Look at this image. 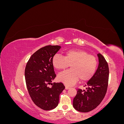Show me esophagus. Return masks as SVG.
Listing matches in <instances>:
<instances>
[{"label": "esophagus", "mask_w": 124, "mask_h": 124, "mask_svg": "<svg viewBox=\"0 0 124 124\" xmlns=\"http://www.w3.org/2000/svg\"><path fill=\"white\" fill-rule=\"evenodd\" d=\"M70 88V87H69V86H65V89H69Z\"/></svg>", "instance_id": "1"}]
</instances>
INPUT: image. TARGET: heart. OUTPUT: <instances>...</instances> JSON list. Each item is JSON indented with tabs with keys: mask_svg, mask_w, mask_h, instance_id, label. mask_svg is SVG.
Returning <instances> with one entry per match:
<instances>
[{
	"mask_svg": "<svg viewBox=\"0 0 124 124\" xmlns=\"http://www.w3.org/2000/svg\"><path fill=\"white\" fill-rule=\"evenodd\" d=\"M52 63L57 70H63L71 65V70L59 73L58 79L66 85L74 84L79 78L81 81L89 80L94 74L97 62L94 56L82 50H70L66 52L65 56L55 54Z\"/></svg>",
	"mask_w": 124,
	"mask_h": 124,
	"instance_id": "heart-1",
	"label": "heart"
}]
</instances>
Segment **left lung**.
Segmentation results:
<instances>
[{
    "instance_id": "8db88e82",
    "label": "left lung",
    "mask_w": 124,
    "mask_h": 124,
    "mask_svg": "<svg viewBox=\"0 0 124 124\" xmlns=\"http://www.w3.org/2000/svg\"><path fill=\"white\" fill-rule=\"evenodd\" d=\"M99 63L95 74L86 84V90L78 89L73 100L75 109L88 112L98 107L103 99L107 91L109 69L107 61L100 53L97 54Z\"/></svg>"
}]
</instances>
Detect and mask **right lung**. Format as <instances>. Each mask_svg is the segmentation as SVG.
I'll list each match as a JSON object with an SVG mask.
<instances>
[{"label": "right lung", "mask_w": 124, "mask_h": 124, "mask_svg": "<svg viewBox=\"0 0 124 124\" xmlns=\"http://www.w3.org/2000/svg\"><path fill=\"white\" fill-rule=\"evenodd\" d=\"M61 48L47 46L40 48L26 66L25 77L29 94L36 106L44 110H51L58 106L59 95L65 88L62 83H52L56 77L52 59ZM50 84L51 88L48 86Z\"/></svg>", "instance_id": "right-lung-1"}]
</instances>
